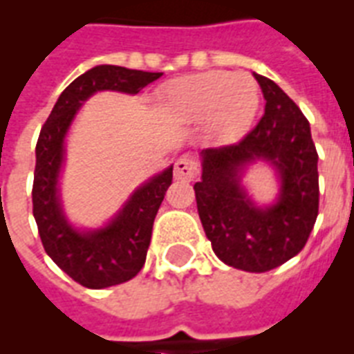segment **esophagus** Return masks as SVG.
<instances>
[{
  "instance_id": "34e87169",
  "label": "esophagus",
  "mask_w": 354,
  "mask_h": 354,
  "mask_svg": "<svg viewBox=\"0 0 354 354\" xmlns=\"http://www.w3.org/2000/svg\"><path fill=\"white\" fill-rule=\"evenodd\" d=\"M198 174V161L191 156H182L174 165V178L180 182H191Z\"/></svg>"
}]
</instances>
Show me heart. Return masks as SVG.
Masks as SVG:
<instances>
[{
  "mask_svg": "<svg viewBox=\"0 0 354 354\" xmlns=\"http://www.w3.org/2000/svg\"><path fill=\"white\" fill-rule=\"evenodd\" d=\"M171 108L189 122L209 119L218 136H233L253 118L259 106L255 80L244 73L207 71L174 80L169 90Z\"/></svg>",
  "mask_w": 354,
  "mask_h": 354,
  "instance_id": "obj_1",
  "label": "heart"
}]
</instances>
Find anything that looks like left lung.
I'll return each mask as SVG.
<instances>
[{"instance_id":"obj_1","label":"left lung","mask_w":354,"mask_h":354,"mask_svg":"<svg viewBox=\"0 0 354 354\" xmlns=\"http://www.w3.org/2000/svg\"><path fill=\"white\" fill-rule=\"evenodd\" d=\"M264 115L233 145L202 150V180L194 183L196 207L213 252L244 272H268L301 252L319 207L318 152L310 124L297 104L263 75ZM270 160L281 180L274 206L257 208L240 187L248 162Z\"/></svg>"}]
</instances>
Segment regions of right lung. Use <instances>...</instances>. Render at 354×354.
<instances>
[{"label": "right lung", "instance_id": "add662e5", "mask_svg": "<svg viewBox=\"0 0 354 354\" xmlns=\"http://www.w3.org/2000/svg\"><path fill=\"white\" fill-rule=\"evenodd\" d=\"M161 75L121 66H95L60 93L40 130L36 143L32 215L47 255L86 288L121 285L143 268L154 218L172 183V167L143 183L108 226L95 232H79L66 221L58 198L64 139L75 113L95 91L112 90L136 95Z\"/></svg>", "mask_w": 354, "mask_h": 354}]
</instances>
